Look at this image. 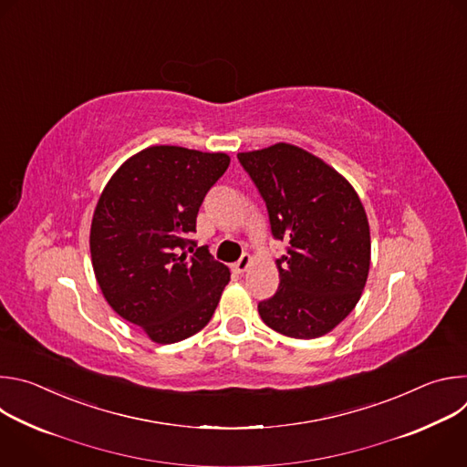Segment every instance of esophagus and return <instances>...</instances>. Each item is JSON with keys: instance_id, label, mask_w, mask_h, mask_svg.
<instances>
[{"instance_id": "esophagus-1", "label": "esophagus", "mask_w": 467, "mask_h": 467, "mask_svg": "<svg viewBox=\"0 0 467 467\" xmlns=\"http://www.w3.org/2000/svg\"><path fill=\"white\" fill-rule=\"evenodd\" d=\"M251 260H253V258H251L249 254H242V256H240V260L233 264V272H234V274H238V275H240V274H244V272H247V268L251 265Z\"/></svg>"}]
</instances>
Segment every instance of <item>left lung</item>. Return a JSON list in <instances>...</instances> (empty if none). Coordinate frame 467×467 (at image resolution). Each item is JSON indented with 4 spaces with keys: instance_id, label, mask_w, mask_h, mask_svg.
I'll list each match as a JSON object with an SVG mask.
<instances>
[{
    "instance_id": "1",
    "label": "left lung",
    "mask_w": 467,
    "mask_h": 467,
    "mask_svg": "<svg viewBox=\"0 0 467 467\" xmlns=\"http://www.w3.org/2000/svg\"><path fill=\"white\" fill-rule=\"evenodd\" d=\"M270 216L279 288L258 303L262 321L290 338H317L355 308L369 272V225L355 188L308 151L275 144L238 153Z\"/></svg>"
}]
</instances>
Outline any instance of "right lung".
I'll use <instances>...</instances> for the list:
<instances>
[{
	"instance_id": "obj_1",
	"label": "right lung",
	"mask_w": 467,
	"mask_h": 467,
	"mask_svg": "<svg viewBox=\"0 0 467 467\" xmlns=\"http://www.w3.org/2000/svg\"><path fill=\"white\" fill-rule=\"evenodd\" d=\"M229 162L225 153L148 148L110 177L94 211L98 285L112 310L157 344L202 330L229 283L227 265L192 240L199 207Z\"/></svg>"
}]
</instances>
